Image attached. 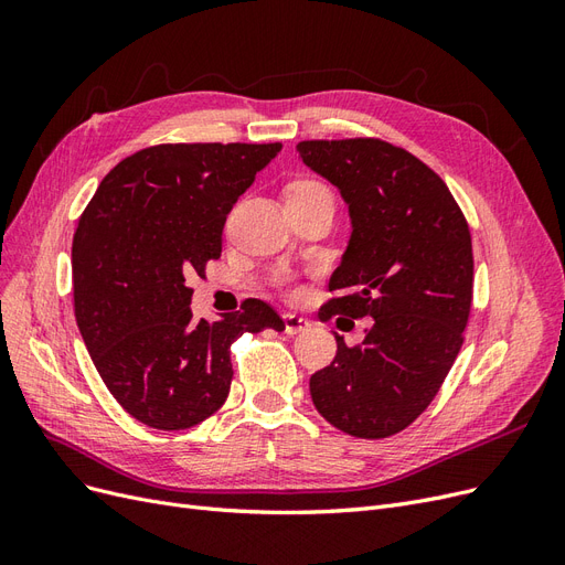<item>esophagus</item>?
<instances>
[{
	"label": "esophagus",
	"mask_w": 565,
	"mask_h": 565,
	"mask_svg": "<svg viewBox=\"0 0 565 565\" xmlns=\"http://www.w3.org/2000/svg\"><path fill=\"white\" fill-rule=\"evenodd\" d=\"M282 320H285V334H289V337L301 334V332H306V330L311 328L309 320L301 318V316H295V313H285Z\"/></svg>",
	"instance_id": "34e87169"
}]
</instances>
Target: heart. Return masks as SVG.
Segmentation results:
<instances>
[{"mask_svg":"<svg viewBox=\"0 0 565 565\" xmlns=\"http://www.w3.org/2000/svg\"><path fill=\"white\" fill-rule=\"evenodd\" d=\"M289 193H324V195H332V191L322 181L316 179H301L297 183L289 185ZM280 280H287V276H280Z\"/></svg>","mask_w":565,"mask_h":565,"instance_id":"1","label":"heart"}]
</instances>
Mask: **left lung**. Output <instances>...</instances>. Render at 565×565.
Returning a JSON list of instances; mask_svg holds the SVG:
<instances>
[{"mask_svg":"<svg viewBox=\"0 0 565 565\" xmlns=\"http://www.w3.org/2000/svg\"><path fill=\"white\" fill-rule=\"evenodd\" d=\"M301 160L349 202L353 235L320 320L370 318L363 344L337 337L311 377L318 413L355 438L407 429L446 382L473 299L465 212L429 164L377 136L299 141Z\"/></svg>","mask_w":565,"mask_h":565,"instance_id":"obj_1","label":"left lung"}]
</instances>
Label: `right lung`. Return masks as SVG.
I'll return each instance as SVG.
<instances>
[{
  "instance_id": "add662e5",
  "label": "right lung",
  "mask_w": 565,
  "mask_h": 565,
  "mask_svg": "<svg viewBox=\"0 0 565 565\" xmlns=\"http://www.w3.org/2000/svg\"><path fill=\"white\" fill-rule=\"evenodd\" d=\"M282 143H158L117 162L73 237L79 334L100 380L150 429L181 431L226 403L231 347L285 330L262 299L224 320H193L191 276L221 256L235 200Z\"/></svg>"
}]
</instances>
